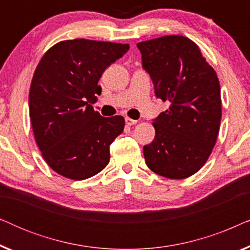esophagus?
Listing matches in <instances>:
<instances>
[{"label":"esophagus","instance_id":"1","mask_svg":"<svg viewBox=\"0 0 250 250\" xmlns=\"http://www.w3.org/2000/svg\"><path fill=\"white\" fill-rule=\"evenodd\" d=\"M125 123H126V125L131 126V125L136 124V123H138V121H135V119H132V118H129V117H126L125 118Z\"/></svg>","mask_w":250,"mask_h":250}]
</instances>
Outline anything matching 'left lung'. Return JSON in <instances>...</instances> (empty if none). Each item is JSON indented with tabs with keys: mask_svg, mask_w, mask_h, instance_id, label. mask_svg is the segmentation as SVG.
<instances>
[{
	"mask_svg": "<svg viewBox=\"0 0 250 250\" xmlns=\"http://www.w3.org/2000/svg\"><path fill=\"white\" fill-rule=\"evenodd\" d=\"M156 97L170 105L153 119L155 140L143 146L152 172L167 179H187L207 162L222 118L217 75L188 37L168 35L136 44Z\"/></svg>",
	"mask_w": 250,
	"mask_h": 250,
	"instance_id": "left-lung-1",
	"label": "left lung"
}]
</instances>
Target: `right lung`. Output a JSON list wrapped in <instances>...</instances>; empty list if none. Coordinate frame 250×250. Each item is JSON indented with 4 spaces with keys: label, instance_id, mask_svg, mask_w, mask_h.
<instances>
[{
    "label": "right lung",
    "instance_id": "right-lung-1",
    "mask_svg": "<svg viewBox=\"0 0 250 250\" xmlns=\"http://www.w3.org/2000/svg\"><path fill=\"white\" fill-rule=\"evenodd\" d=\"M128 44L85 39L54 44L44 53L29 90V117L44 160L60 175L85 180L110 159L109 146L124 131L122 116L102 117L91 104L104 71Z\"/></svg>",
    "mask_w": 250,
    "mask_h": 250
}]
</instances>
